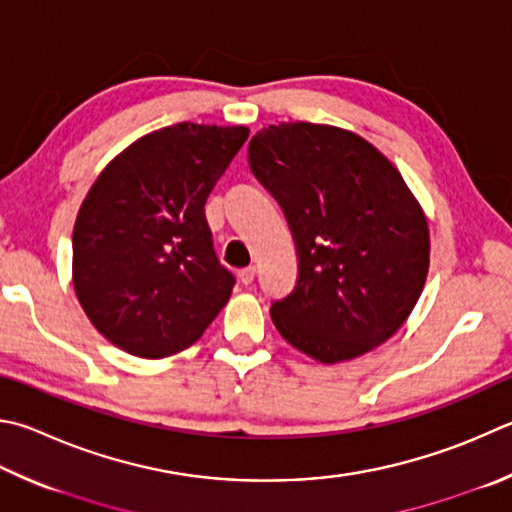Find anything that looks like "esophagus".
Segmentation results:
<instances>
[{
  "label": "esophagus",
  "mask_w": 512,
  "mask_h": 512,
  "mask_svg": "<svg viewBox=\"0 0 512 512\" xmlns=\"http://www.w3.org/2000/svg\"><path fill=\"white\" fill-rule=\"evenodd\" d=\"M239 280H241V284H253V280H255V266H248V268H241L239 271Z\"/></svg>",
  "instance_id": "obj_1"
}]
</instances>
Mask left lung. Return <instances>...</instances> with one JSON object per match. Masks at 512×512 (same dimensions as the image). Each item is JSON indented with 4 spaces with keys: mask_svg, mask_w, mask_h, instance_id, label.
I'll list each match as a JSON object with an SVG mask.
<instances>
[{
    "mask_svg": "<svg viewBox=\"0 0 512 512\" xmlns=\"http://www.w3.org/2000/svg\"><path fill=\"white\" fill-rule=\"evenodd\" d=\"M248 159L297 246L295 288L271 304L282 338L320 362L383 345L430 266L427 221L403 176L365 138L313 123L262 129Z\"/></svg>",
    "mask_w": 512,
    "mask_h": 512,
    "instance_id": "8db88e82",
    "label": "left lung"
}]
</instances>
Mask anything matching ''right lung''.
I'll return each instance as SVG.
<instances>
[{"instance_id":"obj_1","label":"right lung","mask_w":512,"mask_h":512,"mask_svg":"<svg viewBox=\"0 0 512 512\" xmlns=\"http://www.w3.org/2000/svg\"><path fill=\"white\" fill-rule=\"evenodd\" d=\"M246 138V127H165L91 185L73 228V286L116 347L172 356L226 306L235 275L219 262L203 206Z\"/></svg>"}]
</instances>
